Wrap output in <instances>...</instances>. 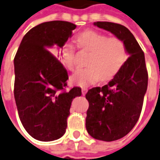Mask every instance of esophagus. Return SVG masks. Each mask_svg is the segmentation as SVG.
I'll list each match as a JSON object with an SVG mask.
<instances>
[{
    "label": "esophagus",
    "instance_id": "34e87169",
    "mask_svg": "<svg viewBox=\"0 0 160 160\" xmlns=\"http://www.w3.org/2000/svg\"><path fill=\"white\" fill-rule=\"evenodd\" d=\"M87 92H88V88H82V93L83 95H84L85 93H87Z\"/></svg>",
    "mask_w": 160,
    "mask_h": 160
}]
</instances>
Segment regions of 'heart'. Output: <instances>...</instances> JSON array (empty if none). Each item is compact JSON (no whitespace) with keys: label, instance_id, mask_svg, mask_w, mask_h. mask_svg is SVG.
<instances>
[{"label":"heart","instance_id":"1","mask_svg":"<svg viewBox=\"0 0 160 160\" xmlns=\"http://www.w3.org/2000/svg\"><path fill=\"white\" fill-rule=\"evenodd\" d=\"M76 42L82 50L90 52L85 68L76 71L71 77L74 84L87 87L99 79L109 81L120 72L127 59L126 44L119 38L110 37L94 30L79 33ZM61 58L64 67L73 70L75 67V47L69 43L61 49Z\"/></svg>","mask_w":160,"mask_h":160}]
</instances>
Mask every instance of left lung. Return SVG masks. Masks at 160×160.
Masks as SVG:
<instances>
[{"mask_svg":"<svg viewBox=\"0 0 160 160\" xmlns=\"http://www.w3.org/2000/svg\"><path fill=\"white\" fill-rule=\"evenodd\" d=\"M93 25L123 40L130 56L108 84L93 88L86 93L89 103L86 117L88 134L101 141H116L130 132L141 114L148 78L145 56L125 26L110 22H96Z\"/></svg>","mask_w":160,"mask_h":160,"instance_id":"1","label":"left lung"}]
</instances>
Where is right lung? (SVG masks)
I'll return each mask as SVG.
<instances>
[{"mask_svg":"<svg viewBox=\"0 0 160 160\" xmlns=\"http://www.w3.org/2000/svg\"><path fill=\"white\" fill-rule=\"evenodd\" d=\"M75 24L51 21L37 25L22 40L14 58V98L22 124L33 138L54 141L66 132L73 98L81 88L64 91L67 70L59 62L56 48L72 35Z\"/></svg>","mask_w":160,"mask_h":160,"instance_id":"add662e5","label":"right lung"}]
</instances>
